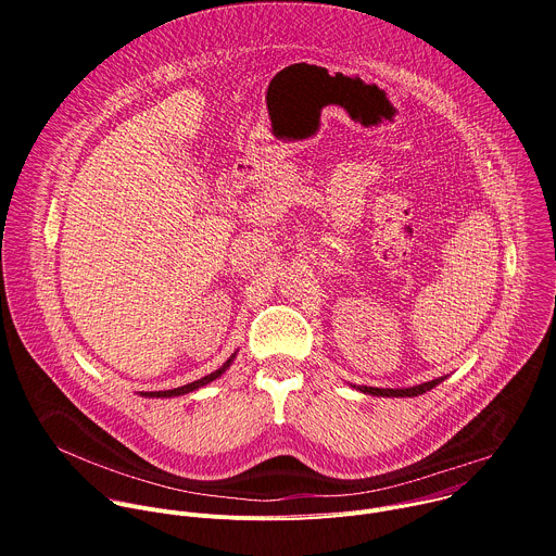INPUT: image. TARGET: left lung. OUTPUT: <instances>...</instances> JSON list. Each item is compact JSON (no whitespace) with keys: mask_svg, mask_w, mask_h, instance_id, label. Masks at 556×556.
Segmentation results:
<instances>
[{"mask_svg":"<svg viewBox=\"0 0 556 556\" xmlns=\"http://www.w3.org/2000/svg\"><path fill=\"white\" fill-rule=\"evenodd\" d=\"M446 376H440L435 380H429V382H422V384H416V387H405V389H382V387H356L358 391L363 393H371V395H382V399H414V395H420V393H427L431 391L435 384H440Z\"/></svg>","mask_w":556,"mask_h":556,"instance_id":"8db88e82","label":"left lung"}]
</instances>
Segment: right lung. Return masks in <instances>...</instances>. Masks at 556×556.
<instances>
[{"label": "right lung", "instance_id": "obj_1", "mask_svg": "<svg viewBox=\"0 0 556 556\" xmlns=\"http://www.w3.org/2000/svg\"><path fill=\"white\" fill-rule=\"evenodd\" d=\"M232 361H235V354H232L219 369H215V371H211L208 376H204V378H200V380H193V382H189V384H182V387H176V389H167V391H140V395H144V399H174V395L191 393V391H195V389H200V387L213 382L215 378H219V376L230 367Z\"/></svg>", "mask_w": 556, "mask_h": 556}]
</instances>
